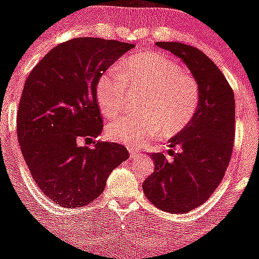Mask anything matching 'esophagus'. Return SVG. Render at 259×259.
I'll use <instances>...</instances> for the list:
<instances>
[{
  "instance_id": "esophagus-1",
  "label": "esophagus",
  "mask_w": 259,
  "mask_h": 259,
  "mask_svg": "<svg viewBox=\"0 0 259 259\" xmlns=\"http://www.w3.org/2000/svg\"><path fill=\"white\" fill-rule=\"evenodd\" d=\"M129 152H130V157L132 159H137V157L140 156V151L139 150H135V149H129Z\"/></svg>"
}]
</instances>
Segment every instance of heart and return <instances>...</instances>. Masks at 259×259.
Here are the masks:
<instances>
[{
    "instance_id": "b5f03b06",
    "label": "heart",
    "mask_w": 259,
    "mask_h": 259,
    "mask_svg": "<svg viewBox=\"0 0 259 259\" xmlns=\"http://www.w3.org/2000/svg\"><path fill=\"white\" fill-rule=\"evenodd\" d=\"M118 72L100 75L97 102L107 118L120 113L127 92H143L138 115L119 116L107 125L109 140L144 146L162 132L172 137L187 126L200 102L198 85L191 74L168 57L139 53L118 65Z\"/></svg>"
}]
</instances>
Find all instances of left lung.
I'll use <instances>...</instances> for the list:
<instances>
[{"instance_id": "obj_1", "label": "left lung", "mask_w": 259, "mask_h": 259, "mask_svg": "<svg viewBox=\"0 0 259 259\" xmlns=\"http://www.w3.org/2000/svg\"><path fill=\"white\" fill-rule=\"evenodd\" d=\"M179 57L194 75L200 102L192 120L170 139V160L152 155L154 172L144 181L146 197L170 213H186L202 205L222 181L235 139V94L217 65L197 48L157 42Z\"/></svg>"}]
</instances>
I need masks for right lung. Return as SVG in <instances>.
<instances>
[{
    "mask_svg": "<svg viewBox=\"0 0 259 259\" xmlns=\"http://www.w3.org/2000/svg\"><path fill=\"white\" fill-rule=\"evenodd\" d=\"M132 43L80 37L51 50L24 83L17 113L18 143L36 184L68 208L103 194L108 176L127 159L126 148L93 141L103 130L97 83Z\"/></svg>",
    "mask_w": 259,
    "mask_h": 259,
    "instance_id": "add662e5",
    "label": "right lung"
}]
</instances>
